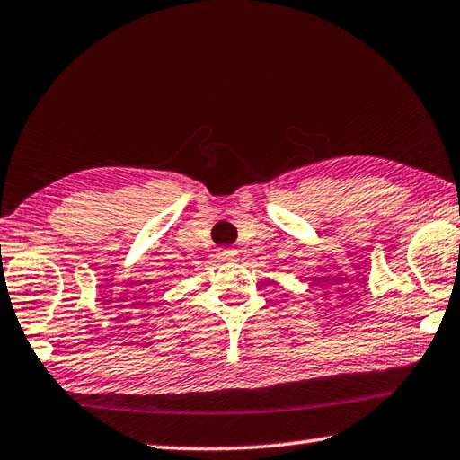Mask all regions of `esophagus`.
Masks as SVG:
<instances>
[{"label":"esophagus","mask_w":460,"mask_h":460,"mask_svg":"<svg viewBox=\"0 0 460 460\" xmlns=\"http://www.w3.org/2000/svg\"><path fill=\"white\" fill-rule=\"evenodd\" d=\"M219 257L221 259H235L237 257V251L235 249H221L219 251Z\"/></svg>","instance_id":"obj_1"}]
</instances>
